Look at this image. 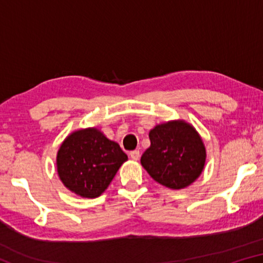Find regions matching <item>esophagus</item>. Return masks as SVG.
<instances>
[{
    "label": "esophagus",
    "mask_w": 263,
    "mask_h": 263,
    "mask_svg": "<svg viewBox=\"0 0 263 263\" xmlns=\"http://www.w3.org/2000/svg\"><path fill=\"white\" fill-rule=\"evenodd\" d=\"M130 157H131L132 160H139V158H140V152H139V151H138V149L132 151V152L130 153Z\"/></svg>",
    "instance_id": "obj_1"
}]
</instances>
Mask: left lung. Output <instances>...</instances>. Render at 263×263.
<instances>
[{
  "mask_svg": "<svg viewBox=\"0 0 263 263\" xmlns=\"http://www.w3.org/2000/svg\"><path fill=\"white\" fill-rule=\"evenodd\" d=\"M151 146L141 155V166L158 183L183 189L198 179L206 160L199 133L188 122L177 119L155 125L148 133Z\"/></svg>",
  "mask_w": 263,
  "mask_h": 263,
  "instance_id": "left-lung-1",
  "label": "left lung"
}]
</instances>
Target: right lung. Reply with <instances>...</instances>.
I'll use <instances>...</instances> for the list:
<instances>
[{
    "mask_svg": "<svg viewBox=\"0 0 263 263\" xmlns=\"http://www.w3.org/2000/svg\"><path fill=\"white\" fill-rule=\"evenodd\" d=\"M127 160L121 146L97 127L73 131L57 153V171L64 185L83 198H96Z\"/></svg>",
    "mask_w": 263,
    "mask_h": 263,
    "instance_id": "right-lung-1",
    "label": "right lung"
}]
</instances>
